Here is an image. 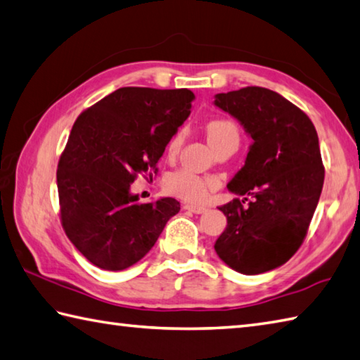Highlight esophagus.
<instances>
[{
	"label": "esophagus",
	"mask_w": 360,
	"mask_h": 360,
	"mask_svg": "<svg viewBox=\"0 0 360 360\" xmlns=\"http://www.w3.org/2000/svg\"><path fill=\"white\" fill-rule=\"evenodd\" d=\"M183 208L188 210V212H191V213H195V214H200L203 212H207V207L195 205V203H185V205H183Z\"/></svg>",
	"instance_id": "1"
}]
</instances>
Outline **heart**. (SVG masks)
I'll return each instance as SVG.
<instances>
[{"label":"heart","instance_id":"b5f03b06","mask_svg":"<svg viewBox=\"0 0 360 360\" xmlns=\"http://www.w3.org/2000/svg\"><path fill=\"white\" fill-rule=\"evenodd\" d=\"M207 139L213 148H218L224 142L230 139H238V128H236L235 122L230 119H213L210 120L207 127ZM183 134L177 133L171 139L167 146V155L174 157L179 152L181 146ZM218 181L213 179H203L189 169H179L174 174H171L166 180V186L169 193H172L177 198L186 200V202H203L207 199L210 189H213Z\"/></svg>","mask_w":360,"mask_h":360}]
</instances>
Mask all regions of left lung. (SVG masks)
I'll return each mask as SVG.
<instances>
[{"label":"left lung","instance_id":"obj_1","mask_svg":"<svg viewBox=\"0 0 360 360\" xmlns=\"http://www.w3.org/2000/svg\"><path fill=\"white\" fill-rule=\"evenodd\" d=\"M214 105L254 139L227 185L243 200L219 207L227 227L214 250L238 273H266L288 262L307 235L324 181L318 134L306 112L264 87L218 94Z\"/></svg>","mask_w":360,"mask_h":360}]
</instances>
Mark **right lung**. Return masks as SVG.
Instances as JSON below:
<instances>
[{
	"label": "right lung",
	"mask_w": 360,
	"mask_h": 360,
	"mask_svg": "<svg viewBox=\"0 0 360 360\" xmlns=\"http://www.w3.org/2000/svg\"><path fill=\"white\" fill-rule=\"evenodd\" d=\"M194 98L189 89L120 87L75 120L58 162L59 216L92 264L130 268L180 212L172 198L141 203L130 185L139 174L158 172L157 162Z\"/></svg>",
	"instance_id": "right-lung-1"
}]
</instances>
